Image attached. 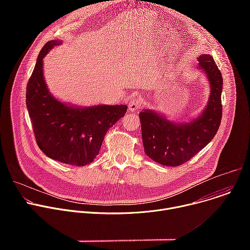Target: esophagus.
I'll return each instance as SVG.
<instances>
[{
	"mask_svg": "<svg viewBox=\"0 0 250 250\" xmlns=\"http://www.w3.org/2000/svg\"><path fill=\"white\" fill-rule=\"evenodd\" d=\"M142 106H144V102H142L140 98L131 99L128 103V109L131 112H137L142 108Z\"/></svg>",
	"mask_w": 250,
	"mask_h": 250,
	"instance_id": "esophagus-1",
	"label": "esophagus"
}]
</instances>
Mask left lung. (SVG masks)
<instances>
[{"instance_id": "left-lung-1", "label": "left lung", "mask_w": 250, "mask_h": 250, "mask_svg": "<svg viewBox=\"0 0 250 250\" xmlns=\"http://www.w3.org/2000/svg\"><path fill=\"white\" fill-rule=\"evenodd\" d=\"M199 69L208 77L210 95L204 112L195 120L176 124L150 110L139 114L146 154L165 166H179L194 157L219 130L222 115L223 76L208 54L198 57Z\"/></svg>"}]
</instances>
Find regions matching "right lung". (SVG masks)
<instances>
[{"label":"right lung","instance_id":"add662e5","mask_svg":"<svg viewBox=\"0 0 250 250\" xmlns=\"http://www.w3.org/2000/svg\"><path fill=\"white\" fill-rule=\"evenodd\" d=\"M60 41L42 47L26 86V106L37 144L56 161L85 166L99 154L104 137L127 111L126 104L73 106L55 99L43 77V58Z\"/></svg>","mask_w":250,"mask_h":250}]
</instances>
